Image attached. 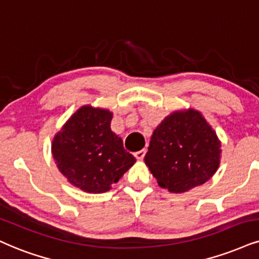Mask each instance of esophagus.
Here are the masks:
<instances>
[{
    "label": "esophagus",
    "instance_id": "1",
    "mask_svg": "<svg viewBox=\"0 0 259 259\" xmlns=\"http://www.w3.org/2000/svg\"><path fill=\"white\" fill-rule=\"evenodd\" d=\"M145 152H146V150L145 149H143V150H139V151H137V152H135V157L137 158V159H143L144 158V156H145Z\"/></svg>",
    "mask_w": 259,
    "mask_h": 259
}]
</instances>
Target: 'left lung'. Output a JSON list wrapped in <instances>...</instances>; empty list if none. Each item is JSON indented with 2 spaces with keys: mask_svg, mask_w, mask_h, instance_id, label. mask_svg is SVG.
Wrapping results in <instances>:
<instances>
[{
  "mask_svg": "<svg viewBox=\"0 0 259 259\" xmlns=\"http://www.w3.org/2000/svg\"><path fill=\"white\" fill-rule=\"evenodd\" d=\"M221 143L203 115L174 111L158 124L150 140L145 164L161 187L183 193L205 184L218 170Z\"/></svg>",
  "mask_w": 259,
  "mask_h": 259,
  "instance_id": "obj_1",
  "label": "left lung"
}]
</instances>
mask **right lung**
Returning a JSON list of instances; mask_svg holds the SVG:
<instances>
[{
	"mask_svg": "<svg viewBox=\"0 0 259 259\" xmlns=\"http://www.w3.org/2000/svg\"><path fill=\"white\" fill-rule=\"evenodd\" d=\"M113 113L84 105L67 120L52 143L59 170L88 193L109 191L135 164L122 139L110 130Z\"/></svg>",
	"mask_w": 259,
	"mask_h": 259,
	"instance_id": "1",
	"label": "right lung"
}]
</instances>
